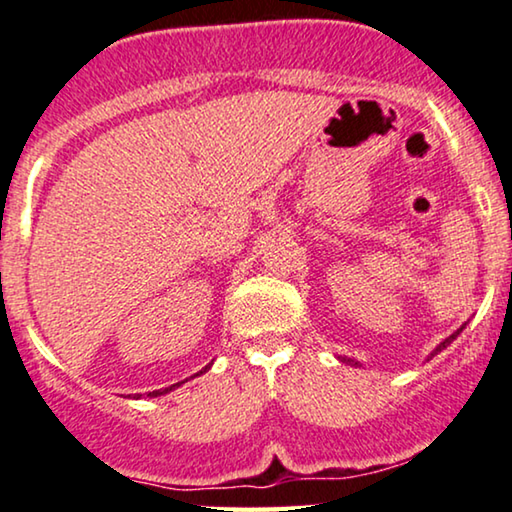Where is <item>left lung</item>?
Instances as JSON below:
<instances>
[{"instance_id":"8db88e82","label":"left lung","mask_w":512,"mask_h":512,"mask_svg":"<svg viewBox=\"0 0 512 512\" xmlns=\"http://www.w3.org/2000/svg\"><path fill=\"white\" fill-rule=\"evenodd\" d=\"M464 329V327H462ZM462 329H459V331H462ZM459 331H455V334H452L450 338H445V341L441 343V345H438V348L434 350V352H431V357H434V355H438V352H441L443 348H445V345H450L452 341H455V338H457V334H459ZM341 362H345V364H352V366H359L357 362H355V359H350V357H341Z\"/></svg>"}]
</instances>
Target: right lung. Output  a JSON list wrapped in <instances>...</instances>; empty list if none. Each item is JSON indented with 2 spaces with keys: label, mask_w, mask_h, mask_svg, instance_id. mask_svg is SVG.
Returning <instances> with one entry per match:
<instances>
[{
  "label": "right lung",
  "mask_w": 512,
  "mask_h": 512,
  "mask_svg": "<svg viewBox=\"0 0 512 512\" xmlns=\"http://www.w3.org/2000/svg\"><path fill=\"white\" fill-rule=\"evenodd\" d=\"M206 369H208V366H206ZM206 369H201V371L197 373V376H201V373H204ZM178 385H181V383H176V385H171V387H164V390H155V392H150L148 397H160V394H167V392H171V390H174V387H178Z\"/></svg>",
  "instance_id": "add662e5"
}]
</instances>
